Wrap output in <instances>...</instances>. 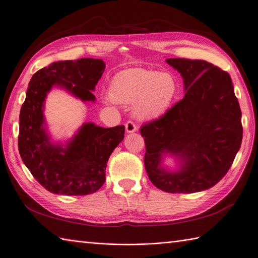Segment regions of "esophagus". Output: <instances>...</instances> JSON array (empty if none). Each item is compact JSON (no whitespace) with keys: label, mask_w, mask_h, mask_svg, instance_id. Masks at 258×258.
<instances>
[{"label":"esophagus","mask_w":258,"mask_h":258,"mask_svg":"<svg viewBox=\"0 0 258 258\" xmlns=\"http://www.w3.org/2000/svg\"><path fill=\"white\" fill-rule=\"evenodd\" d=\"M124 127H126V131L128 132V134H132V132L137 131V129H138L137 124L134 121H131V120H128L126 122V124H124Z\"/></svg>","instance_id":"1"}]
</instances>
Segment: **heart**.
<instances>
[{
	"label": "heart",
	"instance_id": "b5f03b06",
	"mask_svg": "<svg viewBox=\"0 0 258 258\" xmlns=\"http://www.w3.org/2000/svg\"><path fill=\"white\" fill-rule=\"evenodd\" d=\"M176 84L167 73L145 69H128L117 74L111 85V97L120 103H134L141 118L161 115L172 103Z\"/></svg>",
	"mask_w": 258,
	"mask_h": 258
}]
</instances>
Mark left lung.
Instances as JSON below:
<instances>
[{
    "label": "left lung",
    "mask_w": 258,
    "mask_h": 258,
    "mask_svg": "<svg viewBox=\"0 0 258 258\" xmlns=\"http://www.w3.org/2000/svg\"><path fill=\"white\" fill-rule=\"evenodd\" d=\"M181 73L184 98L160 116L142 124L144 165L157 188L191 194L213 187L230 169L242 142L241 110L229 74L205 60L167 59ZM166 153L181 167H161Z\"/></svg>",
    "instance_id": "8db88e82"
}]
</instances>
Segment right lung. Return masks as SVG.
<instances>
[{
    "mask_svg": "<svg viewBox=\"0 0 258 258\" xmlns=\"http://www.w3.org/2000/svg\"><path fill=\"white\" fill-rule=\"evenodd\" d=\"M105 69L101 59L52 62L32 76L19 116L18 148L23 163L45 189L67 196L96 192L105 182L106 162L123 139L124 126L102 128L84 123L64 147L52 144L45 129L44 101L60 86L83 101H95L91 90Z\"/></svg>",
    "mask_w": 258,
    "mask_h": 258,
    "instance_id": "add662e5",
    "label": "right lung"
}]
</instances>
